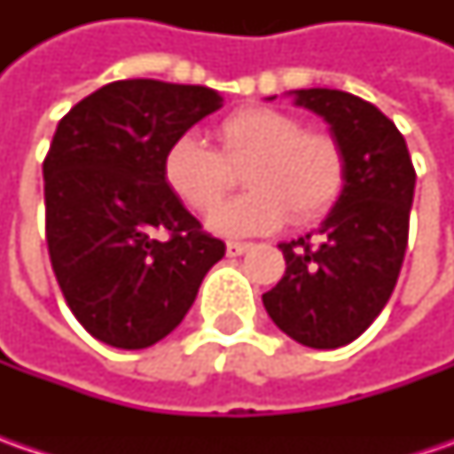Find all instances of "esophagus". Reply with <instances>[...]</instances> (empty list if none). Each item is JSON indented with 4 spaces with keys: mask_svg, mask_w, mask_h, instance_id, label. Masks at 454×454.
<instances>
[{
    "mask_svg": "<svg viewBox=\"0 0 454 454\" xmlns=\"http://www.w3.org/2000/svg\"><path fill=\"white\" fill-rule=\"evenodd\" d=\"M250 247H253L250 242H235V239H232V242H227V254H230V257H239V254L247 253Z\"/></svg>",
    "mask_w": 454,
    "mask_h": 454,
    "instance_id": "obj_1",
    "label": "esophagus"
}]
</instances>
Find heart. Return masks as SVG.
I'll use <instances>...</instances> for the list:
<instances>
[{
  "label": "heart",
  "instance_id": "b5f03b06",
  "mask_svg": "<svg viewBox=\"0 0 454 454\" xmlns=\"http://www.w3.org/2000/svg\"><path fill=\"white\" fill-rule=\"evenodd\" d=\"M219 151L200 136H176L164 153V182L192 209H212L242 171L245 194L219 204L209 227L222 235H260L286 219H321L346 182L343 151L328 136L275 108H242L222 118Z\"/></svg>",
  "mask_w": 454,
  "mask_h": 454
}]
</instances>
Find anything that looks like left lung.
<instances>
[{
	"instance_id": "1",
	"label": "left lung",
	"mask_w": 454,
	"mask_h": 454,
	"mask_svg": "<svg viewBox=\"0 0 454 454\" xmlns=\"http://www.w3.org/2000/svg\"><path fill=\"white\" fill-rule=\"evenodd\" d=\"M293 100L331 126L346 182L316 232L278 245L286 275L262 305L293 340L339 348L374 323L396 286L417 174L404 136L372 103L331 88L293 90Z\"/></svg>"
}]
</instances>
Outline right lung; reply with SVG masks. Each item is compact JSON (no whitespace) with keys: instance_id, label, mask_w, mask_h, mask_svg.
Masks as SVG:
<instances>
[{"instance_id":"add662e5","label":"right lung","mask_w":454,"mask_h":454,"mask_svg":"<svg viewBox=\"0 0 454 454\" xmlns=\"http://www.w3.org/2000/svg\"><path fill=\"white\" fill-rule=\"evenodd\" d=\"M222 96L204 85L115 80L62 115L44 156V235L82 328L146 348L192 308L224 242L207 235L164 182L168 144Z\"/></svg>"}]
</instances>
